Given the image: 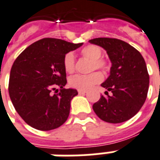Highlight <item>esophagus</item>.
<instances>
[{
	"label": "esophagus",
	"mask_w": 160,
	"mask_h": 160,
	"mask_svg": "<svg viewBox=\"0 0 160 160\" xmlns=\"http://www.w3.org/2000/svg\"><path fill=\"white\" fill-rule=\"evenodd\" d=\"M78 93H79V94H85V93H86V91H83V90H78Z\"/></svg>",
	"instance_id": "obj_1"
}]
</instances>
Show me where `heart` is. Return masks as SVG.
Listing matches in <instances>:
<instances>
[{
    "mask_svg": "<svg viewBox=\"0 0 160 160\" xmlns=\"http://www.w3.org/2000/svg\"><path fill=\"white\" fill-rule=\"evenodd\" d=\"M81 56L91 60L89 70L95 69L106 70L108 68V63L105 59L102 58V51L97 45H87L80 50ZM63 68L68 74L74 73L75 69V58L74 53L68 52L63 57ZM102 80V75L98 72H92L89 74H76L69 78L68 84L72 88L78 90H87Z\"/></svg>",
    "mask_w": 160,
    "mask_h": 160,
    "instance_id": "b5f03b06",
    "label": "heart"
}]
</instances>
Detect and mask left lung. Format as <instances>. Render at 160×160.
I'll return each mask as SVG.
<instances>
[{
	"label": "left lung",
	"mask_w": 160,
	"mask_h": 160,
	"mask_svg": "<svg viewBox=\"0 0 160 160\" xmlns=\"http://www.w3.org/2000/svg\"><path fill=\"white\" fill-rule=\"evenodd\" d=\"M90 43L100 46L112 62L110 75L101 86L112 92L102 96L93 104V110L108 123L125 122L136 115L146 101L149 74L145 60L138 51L119 39L95 38Z\"/></svg>",
	"instance_id": "1"
}]
</instances>
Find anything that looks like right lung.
Returning <instances> with one entry per match:
<instances>
[{
	"label": "right lung",
	"mask_w": 160,
	"mask_h": 160,
	"mask_svg": "<svg viewBox=\"0 0 160 160\" xmlns=\"http://www.w3.org/2000/svg\"><path fill=\"white\" fill-rule=\"evenodd\" d=\"M80 46L82 43L44 38L31 44L14 61L9 96L20 117L33 128L51 131L68 119L70 102L78 92L64 88L67 79L62 62L66 53Z\"/></svg>",
	"instance_id": "obj_1"
}]
</instances>
